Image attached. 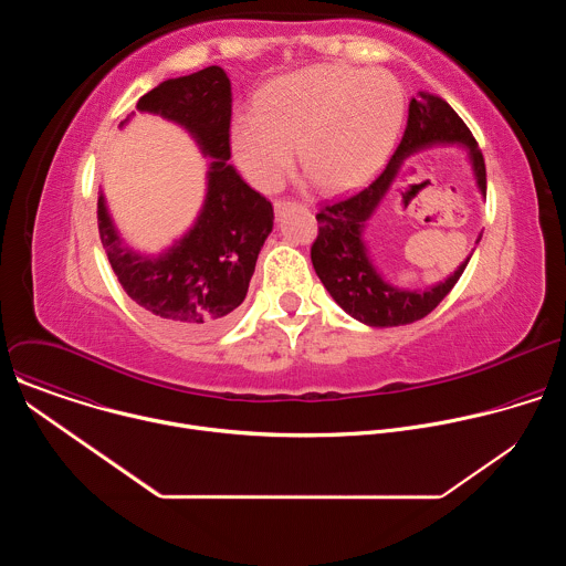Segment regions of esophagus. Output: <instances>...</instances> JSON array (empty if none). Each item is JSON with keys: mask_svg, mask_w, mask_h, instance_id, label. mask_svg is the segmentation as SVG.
Wrapping results in <instances>:
<instances>
[{"mask_svg": "<svg viewBox=\"0 0 566 566\" xmlns=\"http://www.w3.org/2000/svg\"><path fill=\"white\" fill-rule=\"evenodd\" d=\"M273 206H275V212H282V210H286L289 206H293V201H284V199H277Z\"/></svg>", "mask_w": 566, "mask_h": 566, "instance_id": "obj_1", "label": "esophagus"}]
</instances>
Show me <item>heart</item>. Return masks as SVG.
<instances>
[{"label": "heart", "mask_w": 566, "mask_h": 566, "mask_svg": "<svg viewBox=\"0 0 566 566\" xmlns=\"http://www.w3.org/2000/svg\"><path fill=\"white\" fill-rule=\"evenodd\" d=\"M406 98L382 71L315 64L262 90L253 116L232 125V154L258 188L277 190L297 164L319 192L365 186L396 143Z\"/></svg>", "instance_id": "obj_1"}]
</instances>
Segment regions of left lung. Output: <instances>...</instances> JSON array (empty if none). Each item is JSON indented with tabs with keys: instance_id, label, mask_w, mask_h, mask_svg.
<instances>
[{
	"instance_id": "1",
	"label": "left lung",
	"mask_w": 566,
	"mask_h": 566,
	"mask_svg": "<svg viewBox=\"0 0 566 566\" xmlns=\"http://www.w3.org/2000/svg\"><path fill=\"white\" fill-rule=\"evenodd\" d=\"M441 143L465 147L476 188L486 197V164H483V154L474 136L446 101L421 92L410 101L406 134L382 175L358 195L319 208L315 214L317 237L311 247L313 269L332 297L363 325L400 327L426 317L452 291L470 262L468 255V260L443 282L430 289L410 291L389 284L376 271L363 239L369 217L387 195L402 160L419 149ZM479 239L481 237H476V244Z\"/></svg>"
}]
</instances>
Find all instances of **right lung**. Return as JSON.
Listing matches in <instances>:
<instances>
[{
  "mask_svg": "<svg viewBox=\"0 0 566 566\" xmlns=\"http://www.w3.org/2000/svg\"><path fill=\"white\" fill-rule=\"evenodd\" d=\"M136 109L164 116L192 134L212 158L208 190L195 226L160 255H140L123 244L101 195L103 249L138 306L175 334L208 336L223 329L244 302L258 255L273 230V206L228 164L232 94L221 66L166 80Z\"/></svg>",
  "mask_w": 566,
  "mask_h": 566,
  "instance_id": "right-lung-1",
  "label": "right lung"
}]
</instances>
